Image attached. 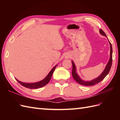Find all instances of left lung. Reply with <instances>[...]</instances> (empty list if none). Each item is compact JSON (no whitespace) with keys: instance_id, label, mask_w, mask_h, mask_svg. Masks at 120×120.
Masks as SVG:
<instances>
[{"instance_id":"left-lung-1","label":"left lung","mask_w":120,"mask_h":120,"mask_svg":"<svg viewBox=\"0 0 120 120\" xmlns=\"http://www.w3.org/2000/svg\"><path fill=\"white\" fill-rule=\"evenodd\" d=\"M99 32H100V34H102V35H104V36L107 37L105 33L101 29L99 30ZM109 44H110V59H109V61H108L107 64V65L106 66V68H105V70H104L103 72L101 73L98 77H97L96 78L94 79H93L92 80L86 81H84V80L81 79L79 77V76L76 73V67H75L74 63L73 61H72V66H73V70H72V74L73 77L78 83H79L80 85H83V86H93L94 85H95V84H96V83H98V82H101V80H103L104 79V78H105L106 76L107 75V74L109 72V71H110V70L111 65H112V45H111V44L110 42H109Z\"/></svg>"}]
</instances>
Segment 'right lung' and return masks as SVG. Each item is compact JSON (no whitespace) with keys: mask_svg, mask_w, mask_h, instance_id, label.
I'll return each instance as SVG.
<instances>
[{"mask_svg":"<svg viewBox=\"0 0 120 120\" xmlns=\"http://www.w3.org/2000/svg\"><path fill=\"white\" fill-rule=\"evenodd\" d=\"M57 65H56L53 67L52 70L50 71V72L48 73V74L47 75L46 77L44 79H43L42 80L39 81V82H35V83H25V82H22L20 81L19 80H18L17 79H16V80L19 82L21 85H22V86H25L27 88H29V89H38V88H42L43 86H45V85H46L49 82V81H50L51 77H52V75L53 74V71H54L55 68L57 67Z\"/></svg>","mask_w":120,"mask_h":120,"instance_id":"add662e5","label":"right lung"}]
</instances>
